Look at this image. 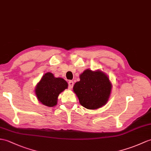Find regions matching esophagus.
<instances>
[{
	"instance_id": "1",
	"label": "esophagus",
	"mask_w": 151,
	"mask_h": 151,
	"mask_svg": "<svg viewBox=\"0 0 151 151\" xmlns=\"http://www.w3.org/2000/svg\"><path fill=\"white\" fill-rule=\"evenodd\" d=\"M68 85H69V89H71L73 88V85H74V82L71 81V80H70V81H69L68 82Z\"/></svg>"
}]
</instances>
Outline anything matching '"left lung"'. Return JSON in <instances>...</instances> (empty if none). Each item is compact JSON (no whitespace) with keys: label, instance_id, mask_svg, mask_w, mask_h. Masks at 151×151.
Segmentation results:
<instances>
[{"label":"left lung","instance_id":"left-lung-1","mask_svg":"<svg viewBox=\"0 0 151 151\" xmlns=\"http://www.w3.org/2000/svg\"><path fill=\"white\" fill-rule=\"evenodd\" d=\"M80 78L73 87V91L81 106L93 110L105 106L112 88L108 76L100 70L93 71L86 69L80 75Z\"/></svg>","mask_w":151,"mask_h":151}]
</instances>
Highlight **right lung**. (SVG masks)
<instances>
[{
    "label": "right lung",
    "instance_id": "1",
    "mask_svg": "<svg viewBox=\"0 0 151 151\" xmlns=\"http://www.w3.org/2000/svg\"><path fill=\"white\" fill-rule=\"evenodd\" d=\"M68 84L62 78H55L51 73H46L37 83L35 94L38 100L47 107L57 104L59 94L67 89Z\"/></svg>",
    "mask_w": 151,
    "mask_h": 151
}]
</instances>
